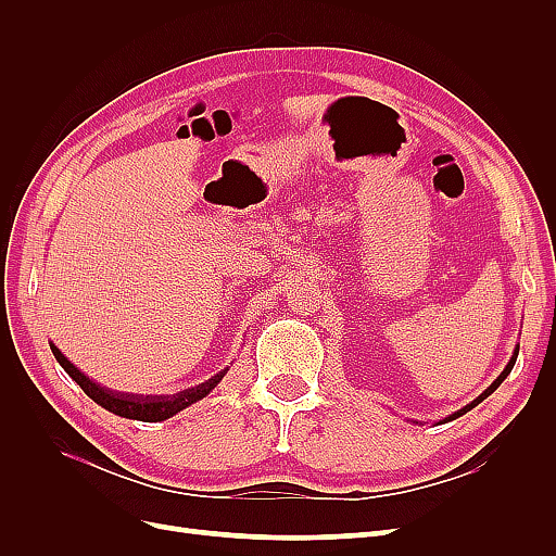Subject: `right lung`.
I'll use <instances>...</instances> for the list:
<instances>
[{
  "mask_svg": "<svg viewBox=\"0 0 556 556\" xmlns=\"http://www.w3.org/2000/svg\"><path fill=\"white\" fill-rule=\"evenodd\" d=\"M58 362L64 366V371L70 374L78 384L80 390L86 392L92 401H97L99 406L121 415V417H129V419H141V422H162V419L172 417L176 413H180L182 408L192 406V403H197L199 399H204L213 387L223 380V376L227 374V368L220 374L211 376L206 382H201L197 387H190V390H182L178 394H172V396H134V394H115V392H109L104 390V387L94 384L88 376H83L78 368L66 359L62 352L58 348H53Z\"/></svg>",
  "mask_w": 556,
  "mask_h": 556,
  "instance_id": "add662e5",
  "label": "right lung"
}]
</instances>
